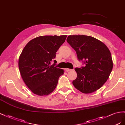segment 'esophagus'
Here are the masks:
<instances>
[{
	"label": "esophagus",
	"instance_id": "34e87169",
	"mask_svg": "<svg viewBox=\"0 0 125 125\" xmlns=\"http://www.w3.org/2000/svg\"><path fill=\"white\" fill-rule=\"evenodd\" d=\"M72 69H67V68H65V71H66V72H69V71H72Z\"/></svg>",
	"mask_w": 125,
	"mask_h": 125
}]
</instances>
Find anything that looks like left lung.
I'll list each match as a JSON object with an SVG mask.
<instances>
[{"instance_id": "left-lung-1", "label": "left lung", "mask_w": 125, "mask_h": 125, "mask_svg": "<svg viewBox=\"0 0 125 125\" xmlns=\"http://www.w3.org/2000/svg\"><path fill=\"white\" fill-rule=\"evenodd\" d=\"M66 41L86 65L75 69L77 76L72 82L74 86L84 94L97 91L107 81L113 69L109 50L102 41L88 35H69Z\"/></svg>"}]
</instances>
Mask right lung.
<instances>
[{"label":"right lung","mask_w":125,"mask_h":125,"mask_svg":"<svg viewBox=\"0 0 125 125\" xmlns=\"http://www.w3.org/2000/svg\"><path fill=\"white\" fill-rule=\"evenodd\" d=\"M66 37L40 36L30 40L23 48L19 58V69L25 84L33 93L46 96L55 90L64 72L55 67V63L51 65V62Z\"/></svg>","instance_id":"obj_1"}]
</instances>
